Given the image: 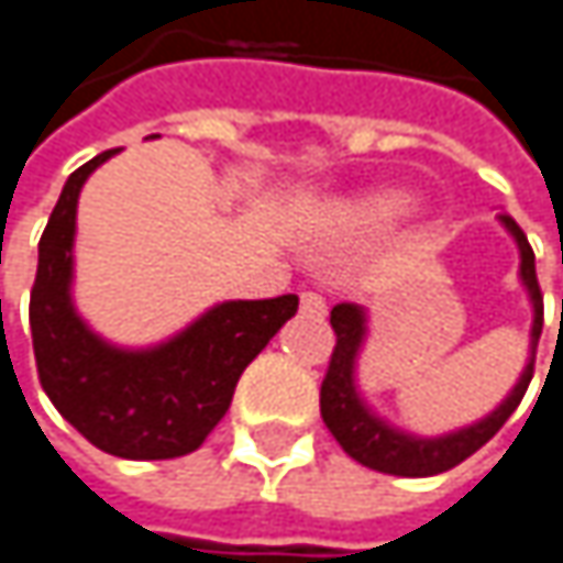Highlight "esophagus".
I'll return each mask as SVG.
<instances>
[{
	"label": "esophagus",
	"mask_w": 563,
	"mask_h": 563,
	"mask_svg": "<svg viewBox=\"0 0 563 563\" xmlns=\"http://www.w3.org/2000/svg\"><path fill=\"white\" fill-rule=\"evenodd\" d=\"M299 306H302V316H309V319H322L325 316V299L319 292H312V289H306L299 296Z\"/></svg>",
	"instance_id": "esophagus-1"
}]
</instances>
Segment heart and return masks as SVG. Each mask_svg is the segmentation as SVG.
<instances>
[{
	"label": "heart",
	"mask_w": 563,
	"mask_h": 563,
	"mask_svg": "<svg viewBox=\"0 0 563 563\" xmlns=\"http://www.w3.org/2000/svg\"><path fill=\"white\" fill-rule=\"evenodd\" d=\"M413 211V198L404 191H375L349 201L339 214V224L349 231H388Z\"/></svg>",
	"instance_id": "obj_1"
}]
</instances>
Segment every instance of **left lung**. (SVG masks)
Wrapping results in <instances>:
<instances>
[{
    "label": "left lung",
    "mask_w": 563,
    "mask_h": 563,
    "mask_svg": "<svg viewBox=\"0 0 563 563\" xmlns=\"http://www.w3.org/2000/svg\"><path fill=\"white\" fill-rule=\"evenodd\" d=\"M499 221L518 247V280H521L525 292H528V302H531L528 362H525L515 388L483 420L460 427V430H450L443 437H417V433L397 430L385 417H378L358 391V355H362L365 339H368V312L358 302H339L329 316V322L335 329V352H332V362H329V372H325V382L319 391V410H322L325 427L339 440V446L355 463L378 470V473H388V476L446 473V470L460 466L466 456H473L479 446H486L503 430L508 417L515 413V407L521 404V397L531 385V375H534V349H538L541 325H544V302H541V289H538V277H534V251H531L525 231L508 214H499Z\"/></svg>",
    "instance_id": "8db88e82"
}]
</instances>
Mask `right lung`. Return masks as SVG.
<instances>
[{
  "instance_id": "add662e5",
  "label": "right lung",
  "mask_w": 563,
  "mask_h": 563,
  "mask_svg": "<svg viewBox=\"0 0 563 563\" xmlns=\"http://www.w3.org/2000/svg\"><path fill=\"white\" fill-rule=\"evenodd\" d=\"M117 153L107 150L70 172L38 241L29 306L35 365L57 413L97 450L123 460H175L218 427L238 378L296 316L299 296L214 302L146 349L113 345L93 332L74 306L77 198L90 172Z\"/></svg>"
}]
</instances>
